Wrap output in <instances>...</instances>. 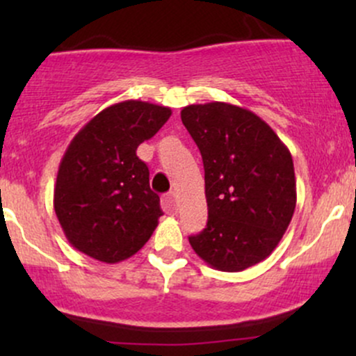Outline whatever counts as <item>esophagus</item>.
<instances>
[{
    "label": "esophagus",
    "mask_w": 356,
    "mask_h": 356,
    "mask_svg": "<svg viewBox=\"0 0 356 356\" xmlns=\"http://www.w3.org/2000/svg\"><path fill=\"white\" fill-rule=\"evenodd\" d=\"M162 207H164V211L169 212V214H174L175 212V194L174 192H169V194H165L164 197H162Z\"/></svg>",
    "instance_id": "34e87169"
}]
</instances>
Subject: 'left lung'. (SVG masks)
Listing matches in <instances>:
<instances>
[{
    "mask_svg": "<svg viewBox=\"0 0 356 356\" xmlns=\"http://www.w3.org/2000/svg\"><path fill=\"white\" fill-rule=\"evenodd\" d=\"M181 118L201 150L209 212L191 246L211 268L244 271L275 251L295 214L291 152L263 118L238 105H187Z\"/></svg>",
    "mask_w": 356,
    "mask_h": 356,
    "instance_id": "8db88e82",
    "label": "left lung"
}]
</instances>
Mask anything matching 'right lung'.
<instances>
[{
	"label": "right lung",
	"instance_id": "add662e5",
	"mask_svg": "<svg viewBox=\"0 0 356 356\" xmlns=\"http://www.w3.org/2000/svg\"><path fill=\"white\" fill-rule=\"evenodd\" d=\"M170 115L169 107L125 100L102 110L72 138L58 167L53 207L76 251L115 264L150 239L164 212L137 147Z\"/></svg>",
	"mask_w": 356,
	"mask_h": 356
}]
</instances>
